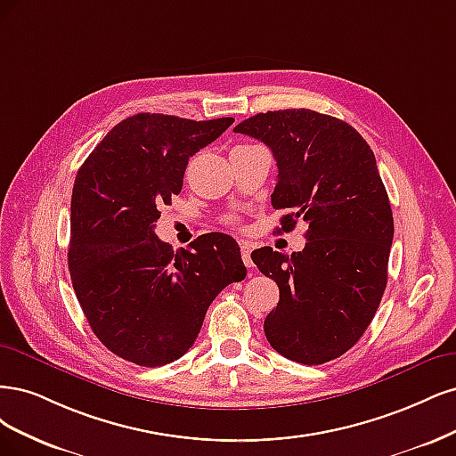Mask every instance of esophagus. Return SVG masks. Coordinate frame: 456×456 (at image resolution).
<instances>
[{
  "instance_id": "34e87169",
  "label": "esophagus",
  "mask_w": 456,
  "mask_h": 456,
  "mask_svg": "<svg viewBox=\"0 0 456 456\" xmlns=\"http://www.w3.org/2000/svg\"><path fill=\"white\" fill-rule=\"evenodd\" d=\"M240 254H242L244 265H246L248 269H252V267H254V261H252V256H249V254H252V244L242 240V242H240Z\"/></svg>"
}]
</instances>
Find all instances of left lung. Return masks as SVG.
I'll return each mask as SVG.
<instances>
[{"label": "left lung", "instance_id": "8db88e82", "mask_svg": "<svg viewBox=\"0 0 456 456\" xmlns=\"http://www.w3.org/2000/svg\"><path fill=\"white\" fill-rule=\"evenodd\" d=\"M273 151V208L289 210L282 231L308 225L305 248L252 254L281 301L267 314L271 346L305 365L339 358L377 313L388 278L394 217L377 160L356 128L313 110L257 113L232 128Z\"/></svg>", "mask_w": 456, "mask_h": 456}]
</instances>
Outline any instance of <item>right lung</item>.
<instances>
[{
    "mask_svg": "<svg viewBox=\"0 0 456 456\" xmlns=\"http://www.w3.org/2000/svg\"><path fill=\"white\" fill-rule=\"evenodd\" d=\"M234 123L138 113L115 125L76 175L68 265L94 335L113 354L165 365L193 346L210 303L240 282L237 240L200 234L174 252L155 234L193 157Z\"/></svg>",
    "mask_w": 456,
    "mask_h": 456,
    "instance_id": "add662e5",
    "label": "right lung"
}]
</instances>
